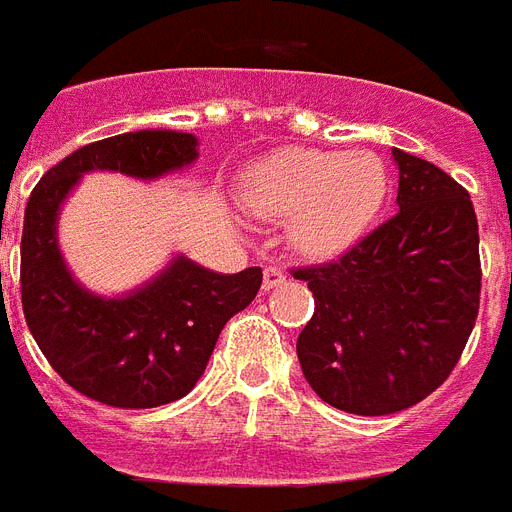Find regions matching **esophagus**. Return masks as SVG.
<instances>
[{
	"instance_id": "esophagus-1",
	"label": "esophagus",
	"mask_w": 512,
	"mask_h": 512,
	"mask_svg": "<svg viewBox=\"0 0 512 512\" xmlns=\"http://www.w3.org/2000/svg\"><path fill=\"white\" fill-rule=\"evenodd\" d=\"M286 284V273L281 268H276V265H268L265 268V276H263V289L265 292H270V289H276V286Z\"/></svg>"
}]
</instances>
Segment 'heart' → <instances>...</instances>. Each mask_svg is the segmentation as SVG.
I'll use <instances>...</instances> for the list:
<instances>
[{
  "instance_id": "b5f03b06",
  "label": "heart",
  "mask_w": 512,
  "mask_h": 512,
  "mask_svg": "<svg viewBox=\"0 0 512 512\" xmlns=\"http://www.w3.org/2000/svg\"><path fill=\"white\" fill-rule=\"evenodd\" d=\"M389 194V173L371 152L286 149L244 178V202L268 220H292V244L331 257L371 226Z\"/></svg>"
}]
</instances>
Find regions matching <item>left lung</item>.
<instances>
[{
    "mask_svg": "<svg viewBox=\"0 0 512 512\" xmlns=\"http://www.w3.org/2000/svg\"><path fill=\"white\" fill-rule=\"evenodd\" d=\"M400 213L339 260L294 270L315 313L297 339L313 392L336 410L389 415L447 381L476 326L479 223L434 162L392 149Z\"/></svg>",
    "mask_w": 512,
    "mask_h": 512,
    "instance_id": "1",
    "label": "left lung"
}]
</instances>
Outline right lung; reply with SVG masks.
<instances>
[{"mask_svg":"<svg viewBox=\"0 0 512 512\" xmlns=\"http://www.w3.org/2000/svg\"><path fill=\"white\" fill-rule=\"evenodd\" d=\"M194 160L197 139L191 134L131 131L76 149L31 191L20 239L23 315L62 381L102 405L144 410L189 394L223 326L260 292L263 270L223 276L178 255L136 292L97 297L62 260L60 207L89 170L157 178Z\"/></svg>","mask_w":512,"mask_h":512,"instance_id":"1","label":"right lung"}]
</instances>
